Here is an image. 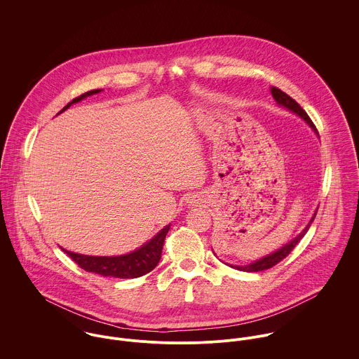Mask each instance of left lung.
<instances>
[{
	"label": "left lung",
	"mask_w": 359,
	"mask_h": 359,
	"mask_svg": "<svg viewBox=\"0 0 359 359\" xmlns=\"http://www.w3.org/2000/svg\"><path fill=\"white\" fill-rule=\"evenodd\" d=\"M271 94H272L273 100L276 101V103H278L279 106H282V107H285V109L293 111V113L297 114L299 117H302V118L307 123L308 126L313 130V133L318 135V131H316L313 123L311 121V118L308 117L307 113L303 110V107H302L299 103L296 102L292 97H289L287 94H285L283 91H280V90L276 88V87H271ZM318 137H319V135H318ZM316 211H318V210H315V212H313V215L311 217V219H309V222L306 225V228H304L293 241L287 242V243L283 245L280 249L275 250L273 253H271V255H268V256L262 257V258H259V259H256V261H253V262H250V264H248V265H232V264H228V265L232 266V268H236V269H239V271H248V272H258V271H264V269L272 268L273 265H276L278 262H280L285 257L289 256L290 252L296 248V245L302 241V238L307 233V231L309 229V226H311V224H312L315 215H316Z\"/></svg>",
	"instance_id": "left-lung-1"
}]
</instances>
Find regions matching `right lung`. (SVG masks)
<instances>
[{"label": "right lung", "mask_w": 359, "mask_h": 359, "mask_svg": "<svg viewBox=\"0 0 359 359\" xmlns=\"http://www.w3.org/2000/svg\"><path fill=\"white\" fill-rule=\"evenodd\" d=\"M102 90H93V91H88V93L80 95L79 98H74L72 102L67 103L59 113L69 109L73 103L80 102L84 98L98 94ZM168 229H170V224L165 225L161 231H158L149 242L144 243L137 250H134L128 255H121V256H86V255L69 252L63 248H62V250L74 262H77L79 266H81L87 272H94V273H98L102 276L120 278V279L138 278V276H142V275L151 272L158 264L160 257H161V250H163V243H164Z\"/></svg>", "instance_id": "obj_1"}]
</instances>
